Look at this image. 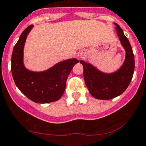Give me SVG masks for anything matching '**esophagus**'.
Masks as SVG:
<instances>
[{
    "label": "esophagus",
    "mask_w": 146,
    "mask_h": 146,
    "mask_svg": "<svg viewBox=\"0 0 146 146\" xmlns=\"http://www.w3.org/2000/svg\"><path fill=\"white\" fill-rule=\"evenodd\" d=\"M78 58H79V59L82 58V55H81V54H78Z\"/></svg>",
    "instance_id": "34e87169"
}]
</instances>
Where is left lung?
I'll use <instances>...</instances> for the list:
<instances>
[{
	"label": "left lung",
	"instance_id": "left-lung-1",
	"mask_svg": "<svg viewBox=\"0 0 146 146\" xmlns=\"http://www.w3.org/2000/svg\"><path fill=\"white\" fill-rule=\"evenodd\" d=\"M115 30L122 46L126 52L125 60L119 70L105 73L92 64L81 60L84 67V78L89 92L96 99L111 100L125 91L130 84L135 70V57L128 38L120 26L115 23Z\"/></svg>",
	"mask_w": 146,
	"mask_h": 146
}]
</instances>
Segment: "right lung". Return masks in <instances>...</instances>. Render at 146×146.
I'll use <instances>...</instances> for the list:
<instances>
[{
    "mask_svg": "<svg viewBox=\"0 0 146 146\" xmlns=\"http://www.w3.org/2000/svg\"><path fill=\"white\" fill-rule=\"evenodd\" d=\"M33 25L28 26L21 34L11 55V73L16 85L28 99L36 103H48L61 98L66 86L68 75L78 63L76 58L57 63L42 72L27 70L23 63V50L27 35Z\"/></svg>",
    "mask_w": 146,
    "mask_h": 146,
    "instance_id": "right-lung-1",
    "label": "right lung"
}]
</instances>
